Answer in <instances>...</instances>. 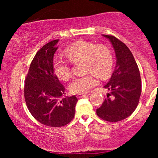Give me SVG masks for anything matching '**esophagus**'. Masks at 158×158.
Here are the masks:
<instances>
[{
    "label": "esophagus",
    "mask_w": 158,
    "mask_h": 158,
    "mask_svg": "<svg viewBox=\"0 0 158 158\" xmlns=\"http://www.w3.org/2000/svg\"><path fill=\"white\" fill-rule=\"evenodd\" d=\"M90 93H87V94H78L77 97L78 98H81V97H87V96H89Z\"/></svg>",
    "instance_id": "obj_1"
}]
</instances>
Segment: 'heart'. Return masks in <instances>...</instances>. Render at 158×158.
<instances>
[{"instance_id": "b5f03b06", "label": "heart", "mask_w": 158, "mask_h": 158, "mask_svg": "<svg viewBox=\"0 0 158 158\" xmlns=\"http://www.w3.org/2000/svg\"><path fill=\"white\" fill-rule=\"evenodd\" d=\"M65 55L73 62L85 60L86 75L77 77L72 80L68 88L72 94H80L88 92L97 84L96 76L105 79L111 73L114 67V56L111 50L105 45H97L88 41H79L68 46ZM54 73L61 80L67 81L71 77L70 62L63 58H56L52 62Z\"/></svg>"}]
</instances>
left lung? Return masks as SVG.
Listing matches in <instances>:
<instances>
[{"label":"left lung","instance_id":"left-lung-1","mask_svg":"<svg viewBox=\"0 0 158 158\" xmlns=\"http://www.w3.org/2000/svg\"><path fill=\"white\" fill-rule=\"evenodd\" d=\"M109 39L117 58L115 70L104 88L110 90L97 114L103 120L118 122L135 111L141 94L139 70L131 52L114 35H103Z\"/></svg>","mask_w":158,"mask_h":158}]
</instances>
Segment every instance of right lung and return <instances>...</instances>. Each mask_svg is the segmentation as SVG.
I'll return each mask as SVG.
<instances>
[{
    "instance_id": "obj_1",
    "label": "right lung",
    "mask_w": 158,
    "mask_h": 158,
    "mask_svg": "<svg viewBox=\"0 0 158 158\" xmlns=\"http://www.w3.org/2000/svg\"><path fill=\"white\" fill-rule=\"evenodd\" d=\"M59 39L46 44L32 59L24 84V98L32 117L50 127L66 126L75 115L76 96L64 97L65 88L54 73L52 62Z\"/></svg>"
}]
</instances>
